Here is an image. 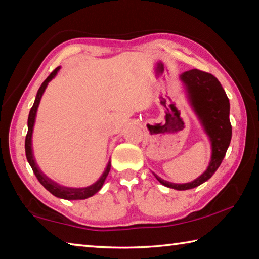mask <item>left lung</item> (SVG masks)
<instances>
[{
  "instance_id": "1",
  "label": "left lung",
  "mask_w": 259,
  "mask_h": 259,
  "mask_svg": "<svg viewBox=\"0 0 259 259\" xmlns=\"http://www.w3.org/2000/svg\"><path fill=\"white\" fill-rule=\"evenodd\" d=\"M181 80L186 87L191 105L211 140V161L208 169L191 183L172 184L163 181L156 175L155 177L162 185L178 191H185L207 182L219 168L230 146L232 125L230 122V100L222 84L212 74L200 69H190L182 74Z\"/></svg>"
}]
</instances>
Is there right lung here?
Wrapping results in <instances>:
<instances>
[{
  "label": "right lung",
  "mask_w": 259,
  "mask_h": 259,
  "mask_svg": "<svg viewBox=\"0 0 259 259\" xmlns=\"http://www.w3.org/2000/svg\"><path fill=\"white\" fill-rule=\"evenodd\" d=\"M59 68L60 67H57L55 71L51 72L50 75L46 78L45 82L42 83L40 89H38V91H37L36 98H35L34 105H33V107L30 108V112L28 115V122H27L28 131H27V135H26V139H25V152H26V157H27L29 165L32 166L35 176H36L38 182H40L42 185L45 186V188H47V190L51 193V194H54L55 196H57V198L65 199V200H83V199H87V198H90V196H93L100 190V188H102L105 179H106L109 170H111V162H108L107 168H106V170H105V172L103 174V176L100 177L99 181L96 182L94 185L88 186L84 188H69V187L60 186L57 183L52 182L50 178H48L46 175L43 174L40 169H38V166L36 165V162H35V159L33 156V152H32V134H33V126H34V122H35V116H36L38 104H40L42 95H43V93H45L48 83H49L52 78L56 76V74L59 71Z\"/></svg>",
  "instance_id": "right-lung-1"
}]
</instances>
